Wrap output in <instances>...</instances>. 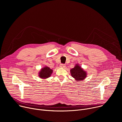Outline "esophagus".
<instances>
[{
    "label": "esophagus",
    "mask_w": 122,
    "mask_h": 122,
    "mask_svg": "<svg viewBox=\"0 0 122 122\" xmlns=\"http://www.w3.org/2000/svg\"><path fill=\"white\" fill-rule=\"evenodd\" d=\"M59 66H60V67H62V68H64V67H66V65L64 64H61Z\"/></svg>",
    "instance_id": "1"
}]
</instances>
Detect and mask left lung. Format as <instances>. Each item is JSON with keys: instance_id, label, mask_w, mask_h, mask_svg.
<instances>
[{"instance_id": "obj_1", "label": "left lung", "mask_w": 122, "mask_h": 122, "mask_svg": "<svg viewBox=\"0 0 122 122\" xmlns=\"http://www.w3.org/2000/svg\"><path fill=\"white\" fill-rule=\"evenodd\" d=\"M70 73L73 77L78 81L83 80L86 77V72L84 71L78 65L76 66L70 70Z\"/></svg>"}]
</instances>
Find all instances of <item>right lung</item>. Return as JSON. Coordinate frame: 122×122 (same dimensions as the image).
<instances>
[{
  "label": "right lung",
  "mask_w": 122,
  "mask_h": 122,
  "mask_svg": "<svg viewBox=\"0 0 122 122\" xmlns=\"http://www.w3.org/2000/svg\"><path fill=\"white\" fill-rule=\"evenodd\" d=\"M53 70L51 69L49 67H45L42 69L39 73V76L42 78H46L51 76Z\"/></svg>",
  "instance_id": "obj_1"
}]
</instances>
